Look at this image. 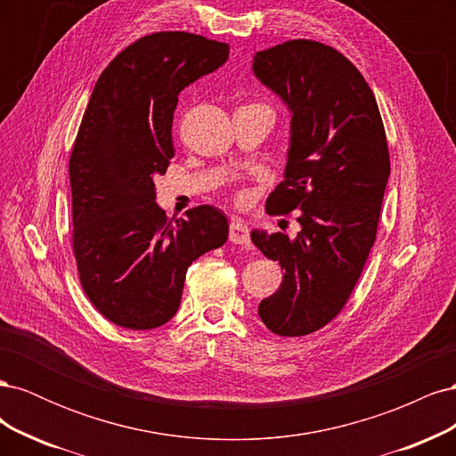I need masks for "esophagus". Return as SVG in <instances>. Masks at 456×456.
I'll return each mask as SVG.
<instances>
[{"label":"esophagus","instance_id":"34e87169","mask_svg":"<svg viewBox=\"0 0 456 456\" xmlns=\"http://www.w3.org/2000/svg\"><path fill=\"white\" fill-rule=\"evenodd\" d=\"M230 241L236 245H249L251 243L249 228H247V224H243L238 218L230 223Z\"/></svg>","mask_w":456,"mask_h":456}]
</instances>
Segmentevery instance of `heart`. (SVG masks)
Here are the masks:
<instances>
[{
    "label": "heart",
    "instance_id": "1",
    "mask_svg": "<svg viewBox=\"0 0 456 456\" xmlns=\"http://www.w3.org/2000/svg\"><path fill=\"white\" fill-rule=\"evenodd\" d=\"M233 200H236L238 205H247V203H249L251 196H249V191H247V190H238L236 196H233Z\"/></svg>",
    "mask_w": 456,
    "mask_h": 456
}]
</instances>
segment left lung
Segmentation results:
<instances>
[{"instance_id": "8db88e82", "label": "left lung", "mask_w": 456, "mask_h": 456, "mask_svg": "<svg viewBox=\"0 0 456 456\" xmlns=\"http://www.w3.org/2000/svg\"><path fill=\"white\" fill-rule=\"evenodd\" d=\"M253 72L293 114L285 181L268 213L297 211L302 228L297 240L251 233L285 270L258 315L275 335L305 337L335 320L360 280L377 240L390 150L375 94L340 51L289 39L258 51Z\"/></svg>"}]
</instances>
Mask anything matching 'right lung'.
I'll return each instance as SVG.
<instances>
[{
    "mask_svg": "<svg viewBox=\"0 0 456 456\" xmlns=\"http://www.w3.org/2000/svg\"><path fill=\"white\" fill-rule=\"evenodd\" d=\"M228 53L190 32L142 36L104 68L81 119L70 154L72 251L91 305L123 329L167 323L188 266L228 240L223 211L200 205L167 218L154 184L175 156L178 93Z\"/></svg>",
    "mask_w": 456,
    "mask_h": 456,
    "instance_id": "add662e5",
    "label": "right lung"
}]
</instances>
